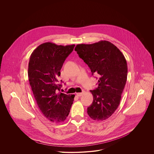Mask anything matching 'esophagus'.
I'll list each match as a JSON object with an SVG mask.
<instances>
[{"label":"esophagus","instance_id":"obj_1","mask_svg":"<svg viewBox=\"0 0 154 154\" xmlns=\"http://www.w3.org/2000/svg\"><path fill=\"white\" fill-rule=\"evenodd\" d=\"M76 95L77 96H78V97H81L83 94H84V92H80V93H76Z\"/></svg>","mask_w":154,"mask_h":154}]
</instances>
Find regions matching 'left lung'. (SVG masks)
<instances>
[{
  "label": "left lung",
  "instance_id": "left-lung-1",
  "mask_svg": "<svg viewBox=\"0 0 154 154\" xmlns=\"http://www.w3.org/2000/svg\"><path fill=\"white\" fill-rule=\"evenodd\" d=\"M75 50L88 65L92 74H98V87L90 91L94 100L87 109L94 120H106L119 106L125 87L128 66L120 50L108 41L76 45Z\"/></svg>",
  "mask_w": 154,
  "mask_h": 154
}]
</instances>
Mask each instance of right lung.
I'll return each instance as SVG.
<instances>
[{
	"mask_svg": "<svg viewBox=\"0 0 154 154\" xmlns=\"http://www.w3.org/2000/svg\"><path fill=\"white\" fill-rule=\"evenodd\" d=\"M74 47L75 44L64 46L44 43L33 51L29 58L28 73L35 100L44 117L53 122L66 120L74 100V94L58 92L62 85L57 79Z\"/></svg>",
	"mask_w": 154,
	"mask_h": 154,
	"instance_id": "1",
	"label": "right lung"
}]
</instances>
